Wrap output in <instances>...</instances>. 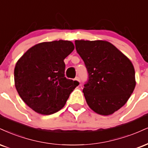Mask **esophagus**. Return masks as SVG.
<instances>
[{
  "instance_id": "obj_1",
  "label": "esophagus",
  "mask_w": 148,
  "mask_h": 148,
  "mask_svg": "<svg viewBox=\"0 0 148 148\" xmlns=\"http://www.w3.org/2000/svg\"><path fill=\"white\" fill-rule=\"evenodd\" d=\"M75 80H76V81H77L78 82H79V83H80V78H79V77H78V76H76V77L75 78Z\"/></svg>"
}]
</instances>
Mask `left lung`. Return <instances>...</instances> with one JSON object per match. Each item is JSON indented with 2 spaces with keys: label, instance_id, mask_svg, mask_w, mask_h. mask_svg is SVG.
<instances>
[{
  "label": "left lung",
  "instance_id": "1",
  "mask_svg": "<svg viewBox=\"0 0 148 148\" xmlns=\"http://www.w3.org/2000/svg\"><path fill=\"white\" fill-rule=\"evenodd\" d=\"M88 80L83 92L91 109L108 116L120 109L134 91L135 71L130 60L106 40H75Z\"/></svg>",
  "mask_w": 148,
  "mask_h": 148
}]
</instances>
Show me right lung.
I'll return each mask as SVG.
<instances>
[{"label":"right lung","instance_id":"1","mask_svg":"<svg viewBox=\"0 0 148 148\" xmlns=\"http://www.w3.org/2000/svg\"><path fill=\"white\" fill-rule=\"evenodd\" d=\"M74 49V44L69 40L40 42L17 61L14 68L16 89L36 112L49 115L59 111L79 85L65 77L64 59Z\"/></svg>","mask_w":148,"mask_h":148}]
</instances>
